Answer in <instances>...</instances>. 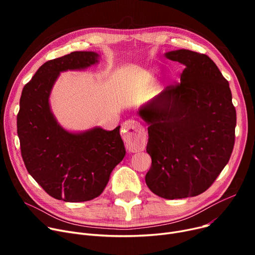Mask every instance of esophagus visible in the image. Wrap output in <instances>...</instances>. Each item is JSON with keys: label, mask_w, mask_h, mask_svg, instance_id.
<instances>
[{"label": "esophagus", "mask_w": 255, "mask_h": 255, "mask_svg": "<svg viewBox=\"0 0 255 255\" xmlns=\"http://www.w3.org/2000/svg\"><path fill=\"white\" fill-rule=\"evenodd\" d=\"M123 137L131 152H140L145 148V132L136 121H127L123 127Z\"/></svg>", "instance_id": "34e87169"}]
</instances>
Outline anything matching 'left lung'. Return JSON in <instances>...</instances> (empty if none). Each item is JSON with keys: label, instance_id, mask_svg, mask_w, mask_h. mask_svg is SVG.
Segmentation results:
<instances>
[{"label": "left lung", "instance_id": "8db88e82", "mask_svg": "<svg viewBox=\"0 0 255 255\" xmlns=\"http://www.w3.org/2000/svg\"><path fill=\"white\" fill-rule=\"evenodd\" d=\"M185 66L181 83L167 86L142 110L152 165L145 183L166 199L196 196L215 182L235 144L236 109L230 84L207 55L165 53Z\"/></svg>", "mask_w": 255, "mask_h": 255}]
</instances>
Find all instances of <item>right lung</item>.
Listing matches in <instances>:
<instances>
[{
    "label": "right lung",
    "mask_w": 255,
    "mask_h": 255,
    "mask_svg": "<svg viewBox=\"0 0 255 255\" xmlns=\"http://www.w3.org/2000/svg\"><path fill=\"white\" fill-rule=\"evenodd\" d=\"M98 57L73 51L44 63L23 87L19 101L17 134L26 170L47 194L68 203L99 196L126 153L120 126L71 133L50 112L49 94L60 72L88 68Z\"/></svg>",
    "instance_id": "add662e5"
}]
</instances>
